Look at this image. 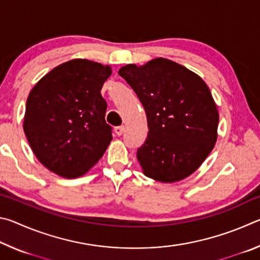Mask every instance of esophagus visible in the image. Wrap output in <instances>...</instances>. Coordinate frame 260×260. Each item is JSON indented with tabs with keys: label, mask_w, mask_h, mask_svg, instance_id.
Returning <instances> with one entry per match:
<instances>
[{
	"label": "esophagus",
	"mask_w": 260,
	"mask_h": 260,
	"mask_svg": "<svg viewBox=\"0 0 260 260\" xmlns=\"http://www.w3.org/2000/svg\"><path fill=\"white\" fill-rule=\"evenodd\" d=\"M124 129H125L124 126H118V127H116V128H114V132H116V134L118 136H120L122 133H124Z\"/></svg>",
	"instance_id": "obj_1"
}]
</instances>
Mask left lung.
Here are the masks:
<instances>
[{
	"label": "left lung",
	"instance_id": "8db88e82",
	"mask_svg": "<svg viewBox=\"0 0 260 260\" xmlns=\"http://www.w3.org/2000/svg\"><path fill=\"white\" fill-rule=\"evenodd\" d=\"M142 103L149 133L138 150L143 174L171 183L189 177L212 151L219 113L206 83L173 60L155 58L119 70Z\"/></svg>",
	"mask_w": 260,
	"mask_h": 260
}]
</instances>
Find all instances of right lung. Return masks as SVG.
<instances>
[{
  "label": "right lung",
  "instance_id": "add662e5",
  "mask_svg": "<svg viewBox=\"0 0 260 260\" xmlns=\"http://www.w3.org/2000/svg\"><path fill=\"white\" fill-rule=\"evenodd\" d=\"M111 73L109 65L77 58L52 69L30 90L25 135L39 161L59 177L86 174L111 142L101 95Z\"/></svg>",
  "mask_w": 260,
  "mask_h": 260
}]
</instances>
